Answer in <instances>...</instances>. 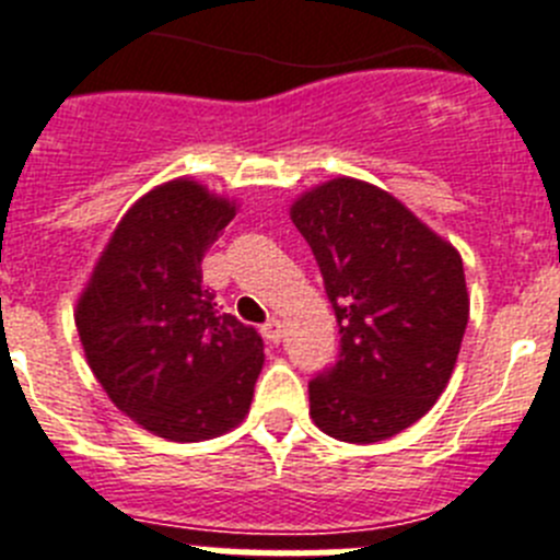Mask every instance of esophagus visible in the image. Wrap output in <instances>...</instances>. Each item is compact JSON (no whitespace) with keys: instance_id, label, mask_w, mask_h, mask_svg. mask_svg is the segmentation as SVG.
I'll use <instances>...</instances> for the list:
<instances>
[{"instance_id":"obj_1","label":"esophagus","mask_w":560,"mask_h":560,"mask_svg":"<svg viewBox=\"0 0 560 560\" xmlns=\"http://www.w3.org/2000/svg\"><path fill=\"white\" fill-rule=\"evenodd\" d=\"M260 334H264L266 341H271V345H277V341L283 339V330H280V319H269V323L260 328Z\"/></svg>"}]
</instances>
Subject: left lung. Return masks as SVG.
<instances>
[{
	"mask_svg": "<svg viewBox=\"0 0 560 560\" xmlns=\"http://www.w3.org/2000/svg\"><path fill=\"white\" fill-rule=\"evenodd\" d=\"M341 334L339 361L308 384L311 418L345 443L420 420L457 364L468 289L459 252L370 182L336 176L291 205Z\"/></svg>",
	"mask_w": 560,
	"mask_h": 560,
	"instance_id": "obj_1",
	"label": "left lung"
}]
</instances>
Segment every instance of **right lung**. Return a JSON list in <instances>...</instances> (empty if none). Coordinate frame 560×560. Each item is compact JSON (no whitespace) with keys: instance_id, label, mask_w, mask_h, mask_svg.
Returning a JSON list of instances; mask_svg holds the SVG:
<instances>
[{"instance_id":"add662e5","label":"right lung","mask_w":560,"mask_h":560,"mask_svg":"<svg viewBox=\"0 0 560 560\" xmlns=\"http://www.w3.org/2000/svg\"><path fill=\"white\" fill-rule=\"evenodd\" d=\"M235 201L171 179L114 226L75 305L89 368L122 415L173 443L219 438L249 412L264 339L221 314L201 260Z\"/></svg>"}]
</instances>
